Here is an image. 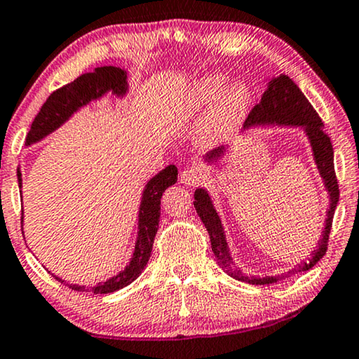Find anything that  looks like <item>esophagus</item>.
<instances>
[{
  "label": "esophagus",
  "instance_id": "esophagus-1",
  "mask_svg": "<svg viewBox=\"0 0 359 359\" xmlns=\"http://www.w3.org/2000/svg\"><path fill=\"white\" fill-rule=\"evenodd\" d=\"M203 177H205V174L200 168H185L180 172V182H182V184L189 185V187L196 185Z\"/></svg>",
  "mask_w": 359,
  "mask_h": 359
}]
</instances>
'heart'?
I'll return each mask as SVG.
<instances>
[{
	"label": "heart",
	"instance_id": "obj_1",
	"mask_svg": "<svg viewBox=\"0 0 359 359\" xmlns=\"http://www.w3.org/2000/svg\"><path fill=\"white\" fill-rule=\"evenodd\" d=\"M223 83L224 81L218 76L200 81L191 89L189 99H187L185 114L189 117L198 115L210 104V100L215 97ZM247 100H249V94H247V89L242 84H236L226 90L218 102L206 114L203 122L200 123L198 140L201 143L216 144L228 138L232 131L237 128V125L241 123L242 117H244Z\"/></svg>",
	"mask_w": 359,
	"mask_h": 359
}]
</instances>
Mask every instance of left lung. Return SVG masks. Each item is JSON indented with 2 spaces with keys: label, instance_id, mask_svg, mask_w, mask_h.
I'll return each mask as SVG.
<instances>
[{
  "label": "left lung",
  "instance_id": "obj_1",
  "mask_svg": "<svg viewBox=\"0 0 359 359\" xmlns=\"http://www.w3.org/2000/svg\"><path fill=\"white\" fill-rule=\"evenodd\" d=\"M265 123H276V125H291V127H302L306 130L307 136L311 140L312 153H314V159L319 169L320 177L324 179V184L327 187L330 196V206L327 211L325 228L322 231V239L319 241V245L311 254V259L307 262H302L296 269L287 271L286 275L278 276H265V278H249V276L242 275L241 270H237L234 264H232L228 242L224 237V229L221 226V219L216 210L211 203L210 195L206 194L203 189H196L194 195V205L198 216L203 221L206 231L210 234L211 241V250L216 257V262L223 269L226 273L234 276L236 280L250 283V285H271L280 280H285L287 276L301 273V271H307L319 262L322 257L325 255L327 245H329V236L332 229L333 213H335L338 196H340V190H338V182L335 175V165H333V148L330 136L324 131V122L316 112L302 90L297 88V84L286 74L275 78L270 81L269 89L262 95L260 104H257L254 109L250 110L249 117L245 118L244 128L254 127V125H265ZM224 153V148H216L211 153L206 154V161H215L221 158Z\"/></svg>",
  "mask_w": 359,
  "mask_h": 359
}]
</instances>
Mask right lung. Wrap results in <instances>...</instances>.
<instances>
[{"label":"right lung","instance_id":"right-lung-1","mask_svg":"<svg viewBox=\"0 0 359 359\" xmlns=\"http://www.w3.org/2000/svg\"><path fill=\"white\" fill-rule=\"evenodd\" d=\"M107 90H112L114 94L123 95L127 93V73L123 69L115 67H100L95 68L94 73H84L78 76L72 83L65 84L63 88L53 90L45 100V104L40 109V112L35 115L30 131L26 136V144L37 143L57 130L60 125H63L79 107H83L90 100L99 99ZM19 189H21L22 179L21 170L18 169ZM177 182V168L168 165L164 170H161L158 175H154L143 191V198L140 205V218H138V239H136L135 252L131 257V262L127 269L120 271L118 275L112 278L97 283L95 286H79L68 285L74 291L94 292V294H107L133 283L141 271L144 270L148 264L151 250H153V242L156 232L159 228V216H161V198L165 189L174 185ZM60 283H67L58 276H55Z\"/></svg>","mask_w":359,"mask_h":359}]
</instances>
